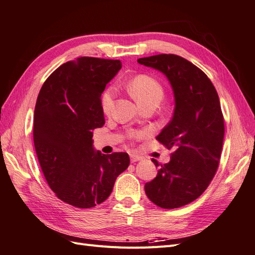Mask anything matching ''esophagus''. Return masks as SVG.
Wrapping results in <instances>:
<instances>
[{
  "label": "esophagus",
  "mask_w": 255,
  "mask_h": 255,
  "mask_svg": "<svg viewBox=\"0 0 255 255\" xmlns=\"http://www.w3.org/2000/svg\"><path fill=\"white\" fill-rule=\"evenodd\" d=\"M142 158L140 157L139 155H135V154H131L130 155V160H131V162H135V161H139L141 160Z\"/></svg>",
  "instance_id": "esophagus-1"
}]
</instances>
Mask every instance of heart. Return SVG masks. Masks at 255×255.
Returning <instances> with one entry per match:
<instances>
[{
	"instance_id": "1",
	"label": "heart",
	"mask_w": 255,
	"mask_h": 255,
	"mask_svg": "<svg viewBox=\"0 0 255 255\" xmlns=\"http://www.w3.org/2000/svg\"><path fill=\"white\" fill-rule=\"evenodd\" d=\"M128 90L140 106L147 101L153 100L159 102L162 95H164V90H162L160 83L157 80H155L154 77L145 74H140L131 78L128 83ZM115 95V87L111 86L104 90V93L101 96V107L106 114L112 112ZM142 134V132L138 133V135Z\"/></svg>"
}]
</instances>
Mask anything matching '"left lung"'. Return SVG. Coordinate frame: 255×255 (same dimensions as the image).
Returning <instances> with one entry per match:
<instances>
[{"instance_id":"obj_1","label":"left lung","mask_w":255,"mask_h":255,"mask_svg":"<svg viewBox=\"0 0 255 255\" xmlns=\"http://www.w3.org/2000/svg\"><path fill=\"white\" fill-rule=\"evenodd\" d=\"M138 62L164 73L173 90L172 120L156 136L173 152L165 165L152 159L159 169L144 188L156 206L175 209L197 199L218 170L225 130L220 99L209 77L184 58L161 54Z\"/></svg>"}]
</instances>
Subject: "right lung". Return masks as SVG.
<instances>
[{
  "instance_id": "obj_1",
  "label": "right lung",
  "mask_w": 255,
  "mask_h": 255,
  "mask_svg": "<svg viewBox=\"0 0 255 255\" xmlns=\"http://www.w3.org/2000/svg\"><path fill=\"white\" fill-rule=\"evenodd\" d=\"M121 68L120 60L80 57L56 69L37 96L38 162L57 197L76 208L103 202L129 166L127 153L104 155L93 145V130L104 125L101 94Z\"/></svg>"
}]
</instances>
